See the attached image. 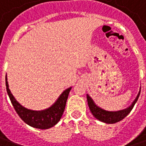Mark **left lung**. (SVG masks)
<instances>
[{"label": "left lung", "instance_id": "obj_1", "mask_svg": "<svg viewBox=\"0 0 146 146\" xmlns=\"http://www.w3.org/2000/svg\"><path fill=\"white\" fill-rule=\"evenodd\" d=\"M140 92H141V89L138 92V95L135 99V101L132 102V104L128 108H127L125 110L116 111V112L106 111V110H102L100 107L97 106L95 104L94 101L92 100V98L88 95H87V99H88L89 109H90L91 112L93 114V116H95L96 119L100 120L102 122L106 123H117L120 121V120H122L123 118H125L126 116L130 113V112L131 111L134 106L136 103V102L138 101V98L139 97V95H140Z\"/></svg>", "mask_w": 146, "mask_h": 146}]
</instances>
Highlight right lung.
I'll use <instances>...</instances> for the list:
<instances>
[{
    "label": "right lung",
    "instance_id": "add662e5",
    "mask_svg": "<svg viewBox=\"0 0 146 146\" xmlns=\"http://www.w3.org/2000/svg\"><path fill=\"white\" fill-rule=\"evenodd\" d=\"M5 80L7 92L15 110L21 119L28 125L33 127L35 128L48 129L55 125L60 120L66 107L68 95L70 94L71 88L65 90L59 96V98H58L57 101L50 108L41 111H34L23 107L15 100V98L8 88L7 75L5 77Z\"/></svg>",
    "mask_w": 146,
    "mask_h": 146
}]
</instances>
